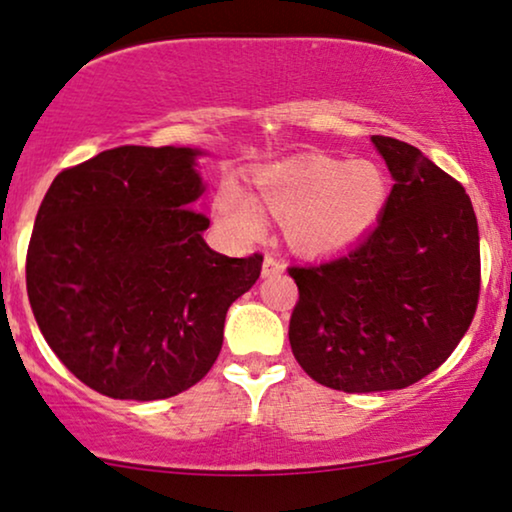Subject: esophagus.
<instances>
[{
	"instance_id": "34e87169",
	"label": "esophagus",
	"mask_w": 512,
	"mask_h": 512,
	"mask_svg": "<svg viewBox=\"0 0 512 512\" xmlns=\"http://www.w3.org/2000/svg\"><path fill=\"white\" fill-rule=\"evenodd\" d=\"M283 269H286V262H283L281 257H276V255H267V257H264V264H262V276H276V274H283Z\"/></svg>"
}]
</instances>
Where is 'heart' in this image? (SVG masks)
<instances>
[{
    "instance_id": "1",
    "label": "heart",
    "mask_w": 512,
    "mask_h": 512,
    "mask_svg": "<svg viewBox=\"0 0 512 512\" xmlns=\"http://www.w3.org/2000/svg\"><path fill=\"white\" fill-rule=\"evenodd\" d=\"M257 198L226 184L215 196L217 219L238 238L264 229L262 208L288 217V236L304 252H333L368 234L383 215L390 184L371 160L302 155L267 165L252 177Z\"/></svg>"
}]
</instances>
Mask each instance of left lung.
Instances as JSON below:
<instances>
[{"label": "left lung", "instance_id": "8db88e82", "mask_svg": "<svg viewBox=\"0 0 512 512\" xmlns=\"http://www.w3.org/2000/svg\"><path fill=\"white\" fill-rule=\"evenodd\" d=\"M394 186L375 229L333 260L290 267L288 338L316 383L404 390L451 357L480 300V231L468 193L416 146L371 139Z\"/></svg>", "mask_w": 512, "mask_h": 512}]
</instances>
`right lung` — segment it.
I'll use <instances>...</instances> for the list:
<instances>
[{
  "mask_svg": "<svg viewBox=\"0 0 512 512\" xmlns=\"http://www.w3.org/2000/svg\"><path fill=\"white\" fill-rule=\"evenodd\" d=\"M198 148L120 146L58 172L32 229L25 283L61 364L113 399L189 390L219 357L231 302L262 255L210 250L193 210Z\"/></svg>",
  "mask_w": 512,
  "mask_h": 512,
  "instance_id": "1",
  "label": "right lung"
}]
</instances>
